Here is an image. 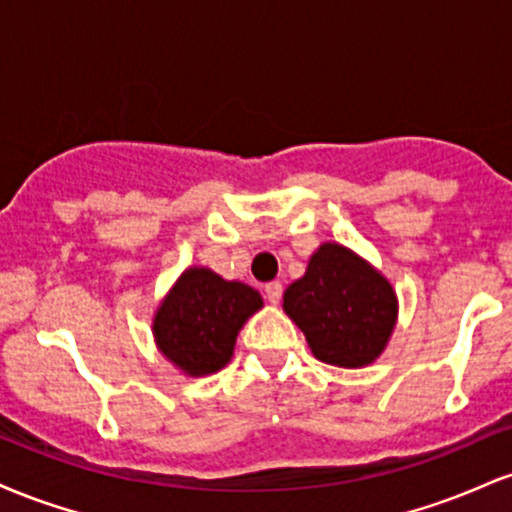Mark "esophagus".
<instances>
[{"mask_svg":"<svg viewBox=\"0 0 512 512\" xmlns=\"http://www.w3.org/2000/svg\"><path fill=\"white\" fill-rule=\"evenodd\" d=\"M264 293H267V301L276 305V303L281 301V293H284V286H281L279 281H269V284L264 286Z\"/></svg>","mask_w":512,"mask_h":512,"instance_id":"esophagus-1","label":"esophagus"}]
</instances>
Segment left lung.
I'll return each mask as SVG.
<instances>
[{
	"label": "left lung",
	"instance_id": "8db88e82",
	"mask_svg": "<svg viewBox=\"0 0 512 512\" xmlns=\"http://www.w3.org/2000/svg\"><path fill=\"white\" fill-rule=\"evenodd\" d=\"M284 313L305 334L317 361L366 368L395 332L399 301L380 269L330 240L310 255L305 274L284 291Z\"/></svg>",
	"mask_w": 512,
	"mask_h": 512
}]
</instances>
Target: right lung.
I'll return each mask as SVG.
<instances>
[{
	"label": "right lung",
	"mask_w": 512,
	"mask_h": 512,
	"mask_svg": "<svg viewBox=\"0 0 512 512\" xmlns=\"http://www.w3.org/2000/svg\"><path fill=\"white\" fill-rule=\"evenodd\" d=\"M264 305L260 291L209 267H187L158 303L151 332L180 373L202 378L231 361L238 332Z\"/></svg>",
	"instance_id": "obj_1"
}]
</instances>
